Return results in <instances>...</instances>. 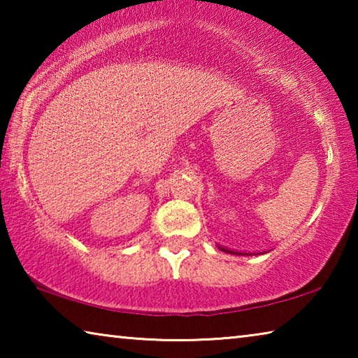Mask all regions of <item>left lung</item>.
<instances>
[{"label":"left lung","mask_w":358,"mask_h":358,"mask_svg":"<svg viewBox=\"0 0 358 358\" xmlns=\"http://www.w3.org/2000/svg\"><path fill=\"white\" fill-rule=\"evenodd\" d=\"M227 252H229V251H227Z\"/></svg>","instance_id":"8db88e82"}]
</instances>
